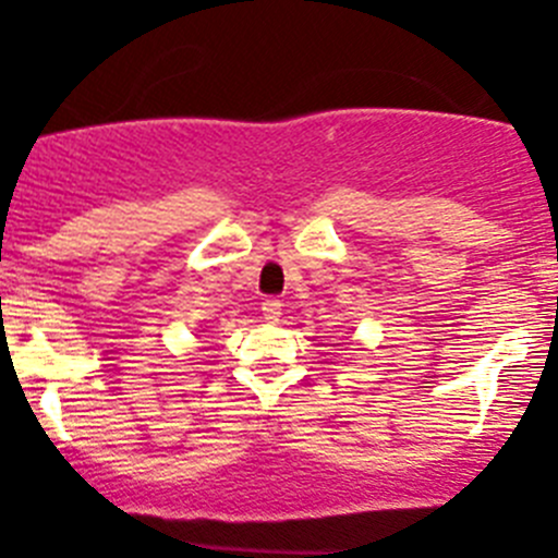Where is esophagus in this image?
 <instances>
[{
  "instance_id": "obj_1",
  "label": "esophagus",
  "mask_w": 558,
  "mask_h": 558,
  "mask_svg": "<svg viewBox=\"0 0 558 558\" xmlns=\"http://www.w3.org/2000/svg\"><path fill=\"white\" fill-rule=\"evenodd\" d=\"M260 311H263V319L266 322H279L281 303L277 301V298H266V301L260 303Z\"/></svg>"
}]
</instances>
